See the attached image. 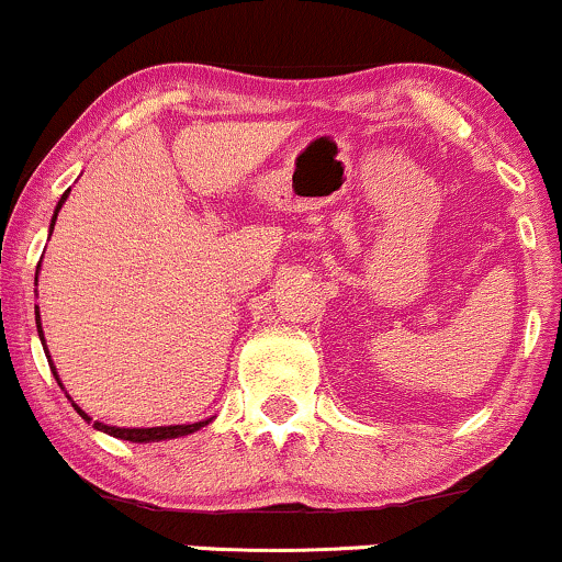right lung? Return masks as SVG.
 Segmentation results:
<instances>
[{"mask_svg": "<svg viewBox=\"0 0 562 562\" xmlns=\"http://www.w3.org/2000/svg\"><path fill=\"white\" fill-rule=\"evenodd\" d=\"M67 195H69V190L65 192V195H61V200H59V205H57V211H54V218H52V228H54V221H57V213H59V207H61V203H65L67 200ZM36 281H38V273H36ZM36 325H38V336H41V341H44V334H41V323H38V307H36ZM46 359H48V351H46ZM52 372H54V378H57V383H59V375H57V370H54V364H52ZM61 385V383H59ZM75 406V404H72ZM78 408V406H75ZM78 414L86 422H90V417L86 412H82V408H78ZM207 422H195V425H169V427H109V425H101V422H93V427L95 429H101V432H106V435H114V438H120V440H130V442H150V440H166V438H179V435H190V432H195V429H200V427H205Z\"/></svg>", "mask_w": 562, "mask_h": 562, "instance_id": "1", "label": "right lung"}]
</instances>
